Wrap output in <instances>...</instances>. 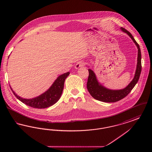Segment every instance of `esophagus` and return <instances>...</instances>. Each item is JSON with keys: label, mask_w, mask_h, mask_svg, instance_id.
Instances as JSON below:
<instances>
[{"label": "esophagus", "mask_w": 152, "mask_h": 152, "mask_svg": "<svg viewBox=\"0 0 152 152\" xmlns=\"http://www.w3.org/2000/svg\"><path fill=\"white\" fill-rule=\"evenodd\" d=\"M84 65H85L84 62V61H79V62H77V63H76V64L75 65V68L76 69H79V68H80V67L84 66Z\"/></svg>", "instance_id": "esophagus-1"}]
</instances>
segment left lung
I'll use <instances>...</instances> for the list:
<instances>
[{"label":"left lung","instance_id":"left-lung-1","mask_svg":"<svg viewBox=\"0 0 152 152\" xmlns=\"http://www.w3.org/2000/svg\"><path fill=\"white\" fill-rule=\"evenodd\" d=\"M121 29L130 36L133 42L137 47V64L134 77L129 85L125 88L120 90H112L107 89L100 84V83L98 82L94 72L91 69H89V76L87 84V89L90 94L96 100L99 101L105 102H115L123 99L130 93V91L137 84L140 78L142 68L141 53L140 46L129 31L123 27H121Z\"/></svg>","mask_w":152,"mask_h":152}]
</instances>
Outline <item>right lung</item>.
<instances>
[{
    "mask_svg": "<svg viewBox=\"0 0 152 152\" xmlns=\"http://www.w3.org/2000/svg\"><path fill=\"white\" fill-rule=\"evenodd\" d=\"M70 73L69 72L60 75L52 84L51 87L43 94L31 99H26L18 96L11 88L16 97L24 104L35 108H46L55 104L61 97L65 80Z\"/></svg>",
    "mask_w": 152,
    "mask_h": 152,
    "instance_id": "add662e5",
    "label": "right lung"
}]
</instances>
